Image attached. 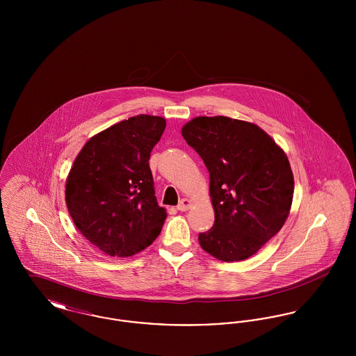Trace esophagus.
<instances>
[{"mask_svg":"<svg viewBox=\"0 0 356 356\" xmlns=\"http://www.w3.org/2000/svg\"><path fill=\"white\" fill-rule=\"evenodd\" d=\"M191 205H192V202L191 200H188V199H181L179 204H177V209L180 211V212H186L188 211L189 208H191Z\"/></svg>","mask_w":356,"mask_h":356,"instance_id":"34e87169","label":"esophagus"}]
</instances>
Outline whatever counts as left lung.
Returning <instances> with one entry per match:
<instances>
[{"mask_svg": "<svg viewBox=\"0 0 356 356\" xmlns=\"http://www.w3.org/2000/svg\"><path fill=\"white\" fill-rule=\"evenodd\" d=\"M181 135L209 172L213 227L199 234L221 261L256 254L287 220L293 175L287 154L256 124L225 116L188 121Z\"/></svg>", "mask_w": 356, "mask_h": 356, "instance_id": "obj_1", "label": "left lung"}]
</instances>
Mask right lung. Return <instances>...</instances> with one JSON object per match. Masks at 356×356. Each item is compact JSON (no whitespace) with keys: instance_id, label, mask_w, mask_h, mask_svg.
Wrapping results in <instances>:
<instances>
[{"instance_id":"1","label":"right lung","mask_w":356,"mask_h":356,"mask_svg":"<svg viewBox=\"0 0 356 356\" xmlns=\"http://www.w3.org/2000/svg\"><path fill=\"white\" fill-rule=\"evenodd\" d=\"M165 125L149 115L120 121L90 137L69 170V215L109 256L137 254L161 232L167 212L157 204L148 161Z\"/></svg>"}]
</instances>
